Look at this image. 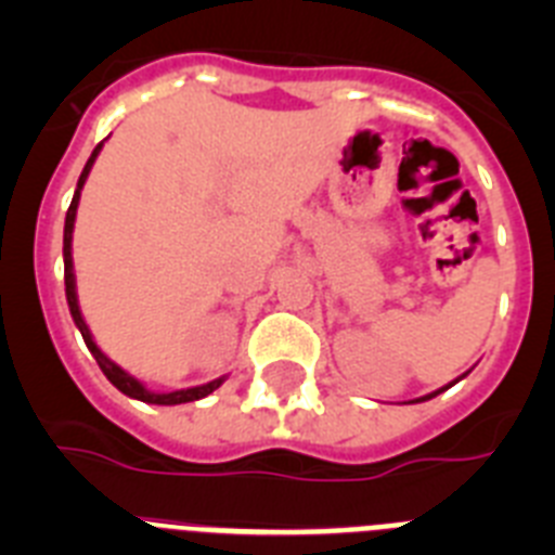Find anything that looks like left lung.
<instances>
[{
	"mask_svg": "<svg viewBox=\"0 0 555 555\" xmlns=\"http://www.w3.org/2000/svg\"><path fill=\"white\" fill-rule=\"evenodd\" d=\"M464 375H467V372H464ZM464 375H461V377H464ZM455 380H459V377H455ZM455 380H453V384H455ZM453 384H448V386H442V389H436V391H430V395L420 397V400H411V403H423V400H430V397H436V395H442V391H444V389H450V386H453Z\"/></svg>",
	"mask_w": 555,
	"mask_h": 555,
	"instance_id": "8db88e82",
	"label": "left lung"
}]
</instances>
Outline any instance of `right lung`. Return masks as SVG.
<instances>
[{"label":"right lung","mask_w":555,"mask_h":555,"mask_svg":"<svg viewBox=\"0 0 555 555\" xmlns=\"http://www.w3.org/2000/svg\"><path fill=\"white\" fill-rule=\"evenodd\" d=\"M105 144V141H102ZM102 144L94 146V152H91V158H88L86 169H82L80 180H77V191L75 197H72V205H68L66 210V224H63V283H66V300H68V311H72V320H75L77 331L82 333V341H86V347L91 350V356L96 358V364H100V370L105 372V377L111 380L116 389L121 391V395L132 397V400H141V403H152V405H180V403H194V400H203V397H208L210 391H217L219 386L224 384V377H217V380H210V384H203V386H191V389H178V391H152L146 389L144 384H141L139 377H132L130 372L121 370L119 364H113L111 358L105 356V352L96 347L94 336H91V331H88L86 320H82V311H80V302H77V283H75V261H72V233H75V219H77V205H80V191L82 185H86L88 175H91V166H94L96 155H100Z\"/></svg>","instance_id":"1"}]
</instances>
